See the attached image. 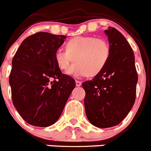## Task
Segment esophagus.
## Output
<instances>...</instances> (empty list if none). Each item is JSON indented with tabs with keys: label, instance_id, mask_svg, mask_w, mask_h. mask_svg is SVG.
Masks as SVG:
<instances>
[{
	"label": "esophagus",
	"instance_id": "obj_1",
	"mask_svg": "<svg viewBox=\"0 0 151 151\" xmlns=\"http://www.w3.org/2000/svg\"><path fill=\"white\" fill-rule=\"evenodd\" d=\"M82 82L81 81H76V85L77 86H80L81 85Z\"/></svg>",
	"mask_w": 151,
	"mask_h": 151
}]
</instances>
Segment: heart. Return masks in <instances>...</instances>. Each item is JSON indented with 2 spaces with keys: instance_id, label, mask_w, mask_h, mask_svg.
Returning a JSON list of instances; mask_svg holds the SVG:
<instances>
[{
  "instance_id": "obj_1",
  "label": "heart",
  "mask_w": 151,
  "mask_h": 151,
  "mask_svg": "<svg viewBox=\"0 0 151 151\" xmlns=\"http://www.w3.org/2000/svg\"><path fill=\"white\" fill-rule=\"evenodd\" d=\"M65 50H56L54 59L58 68L67 73L79 77H95L105 68L111 56V47L104 39L92 36L76 37L67 41Z\"/></svg>"
}]
</instances>
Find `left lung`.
<instances>
[{"instance_id": "left-lung-1", "label": "left lung", "mask_w": 151, "mask_h": 151, "mask_svg": "<svg viewBox=\"0 0 151 151\" xmlns=\"http://www.w3.org/2000/svg\"><path fill=\"white\" fill-rule=\"evenodd\" d=\"M111 47L110 59L102 72L83 82L86 117L93 126L110 128L121 123L136 99L138 81L134 53L116 28L105 30Z\"/></svg>"}]
</instances>
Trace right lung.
<instances>
[{"label": "right lung", "mask_w": 151, "mask_h": 151, "mask_svg": "<svg viewBox=\"0 0 151 151\" xmlns=\"http://www.w3.org/2000/svg\"><path fill=\"white\" fill-rule=\"evenodd\" d=\"M67 37L38 32L25 38L12 59L9 76L14 107L30 125L47 127L62 114L76 82L56 65L54 54Z\"/></svg>", "instance_id": "right-lung-1"}]
</instances>
